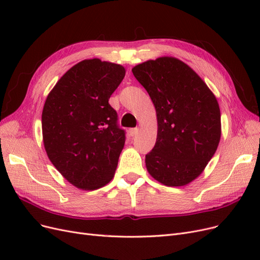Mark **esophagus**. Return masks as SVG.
Wrapping results in <instances>:
<instances>
[{
  "label": "esophagus",
  "mask_w": 260,
  "mask_h": 260,
  "mask_svg": "<svg viewBox=\"0 0 260 260\" xmlns=\"http://www.w3.org/2000/svg\"><path fill=\"white\" fill-rule=\"evenodd\" d=\"M138 132H139V129H138V128H131V129H129V135H130L131 137L137 136Z\"/></svg>",
  "instance_id": "1"
}]
</instances>
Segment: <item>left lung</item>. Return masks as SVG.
Returning <instances> with one entry per match:
<instances>
[{
	"instance_id": "left-lung-1",
	"label": "left lung",
	"mask_w": 260,
	"mask_h": 260,
	"mask_svg": "<svg viewBox=\"0 0 260 260\" xmlns=\"http://www.w3.org/2000/svg\"><path fill=\"white\" fill-rule=\"evenodd\" d=\"M132 73L152 99L158 123L155 146L145 155L147 171L165 185L190 183L214 156L221 136L215 95L174 57L147 60Z\"/></svg>"
}]
</instances>
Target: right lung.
Here are the masks:
<instances>
[{
  "label": "right lung",
  "instance_id": "right-lung-1",
  "mask_svg": "<svg viewBox=\"0 0 260 260\" xmlns=\"http://www.w3.org/2000/svg\"><path fill=\"white\" fill-rule=\"evenodd\" d=\"M125 70L99 58L70 68L50 92L42 112L43 143L60 174L82 190H95L114 177L125 131L108 100Z\"/></svg>",
  "mask_w": 260,
  "mask_h": 260
}]
</instances>
